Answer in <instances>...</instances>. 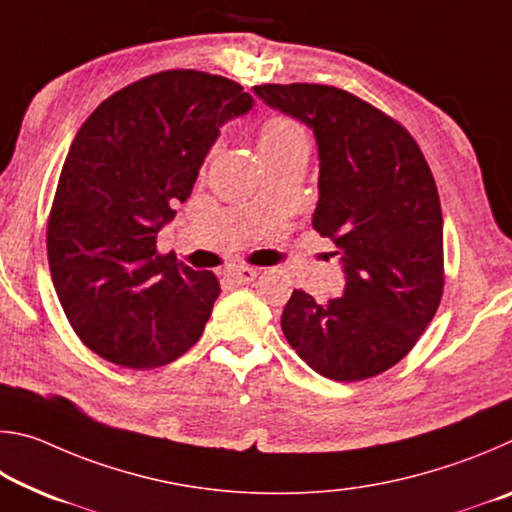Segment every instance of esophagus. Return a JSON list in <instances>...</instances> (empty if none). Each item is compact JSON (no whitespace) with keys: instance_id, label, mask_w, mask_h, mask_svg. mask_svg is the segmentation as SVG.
<instances>
[{"instance_id":"34e87169","label":"esophagus","mask_w":512,"mask_h":512,"mask_svg":"<svg viewBox=\"0 0 512 512\" xmlns=\"http://www.w3.org/2000/svg\"><path fill=\"white\" fill-rule=\"evenodd\" d=\"M257 273L259 271L253 266H235V268H228V271H225V277L235 284H250L257 277Z\"/></svg>"}]
</instances>
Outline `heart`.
I'll list each match as a JSON object with an SVG mask.
<instances>
[{
  "label": "heart",
  "instance_id": "obj_1",
  "mask_svg": "<svg viewBox=\"0 0 512 512\" xmlns=\"http://www.w3.org/2000/svg\"><path fill=\"white\" fill-rule=\"evenodd\" d=\"M296 144H305V131L296 119L287 115H271L264 119L262 128H259V151L262 155L289 149Z\"/></svg>",
  "mask_w": 512,
  "mask_h": 512
}]
</instances>
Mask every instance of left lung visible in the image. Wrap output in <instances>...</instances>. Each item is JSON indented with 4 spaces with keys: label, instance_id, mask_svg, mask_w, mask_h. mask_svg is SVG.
I'll use <instances>...</instances> for the list:
<instances>
[{
    "label": "left lung",
    "instance_id": "8db88e82",
    "mask_svg": "<svg viewBox=\"0 0 512 512\" xmlns=\"http://www.w3.org/2000/svg\"><path fill=\"white\" fill-rule=\"evenodd\" d=\"M255 94L314 128V228L345 268L343 296L327 305L293 289L282 332L318 375L375 377L413 350L443 298L436 180L413 135L357 94L320 83H264Z\"/></svg>",
    "mask_w": 512,
    "mask_h": 512
}]
</instances>
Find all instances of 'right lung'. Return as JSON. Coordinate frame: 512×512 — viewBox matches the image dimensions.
Wrapping results in <instances>:
<instances>
[{
  "mask_svg": "<svg viewBox=\"0 0 512 512\" xmlns=\"http://www.w3.org/2000/svg\"><path fill=\"white\" fill-rule=\"evenodd\" d=\"M250 108L253 97L225 76L167 69L110 94L79 128L51 203L47 257L69 325L99 357L151 370L201 339L219 280L155 244L219 126Z\"/></svg>",
  "mask_w": 512,
  "mask_h": 512,
  "instance_id": "right-lung-1",
  "label": "right lung"
}]
</instances>
